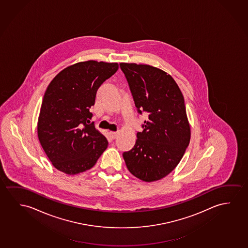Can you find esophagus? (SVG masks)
<instances>
[{"mask_svg":"<svg viewBox=\"0 0 248 248\" xmlns=\"http://www.w3.org/2000/svg\"><path fill=\"white\" fill-rule=\"evenodd\" d=\"M118 132H114V131H111L110 132V137H111V139H116V137H118Z\"/></svg>","mask_w":248,"mask_h":248,"instance_id":"esophagus-1","label":"esophagus"}]
</instances>
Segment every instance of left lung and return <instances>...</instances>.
Returning a JSON list of instances; mask_svg holds the SVG:
<instances>
[{
    "instance_id": "1",
    "label": "left lung",
    "mask_w": 248,
    "mask_h": 248,
    "mask_svg": "<svg viewBox=\"0 0 248 248\" xmlns=\"http://www.w3.org/2000/svg\"><path fill=\"white\" fill-rule=\"evenodd\" d=\"M119 65L138 113L148 114L133 148L123 157L132 175L155 182L176 168L190 141L184 98L171 76L160 69L135 63Z\"/></svg>"
}]
</instances>
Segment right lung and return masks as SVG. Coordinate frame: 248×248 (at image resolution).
Returning <instances> with one entry per match:
<instances>
[{"mask_svg": "<svg viewBox=\"0 0 248 248\" xmlns=\"http://www.w3.org/2000/svg\"><path fill=\"white\" fill-rule=\"evenodd\" d=\"M118 63L79 62L61 71L43 96L37 123L40 143L56 169L68 175L90 170L108 147L90 123L96 92Z\"/></svg>", "mask_w": 248, "mask_h": 248, "instance_id": "obj_1", "label": "right lung"}]
</instances>
